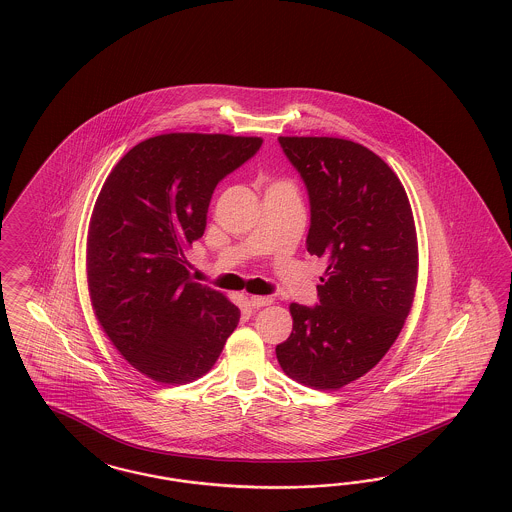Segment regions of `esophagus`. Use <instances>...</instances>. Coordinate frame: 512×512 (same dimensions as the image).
Returning <instances> with one entry per match:
<instances>
[{
    "label": "esophagus",
    "mask_w": 512,
    "mask_h": 512,
    "mask_svg": "<svg viewBox=\"0 0 512 512\" xmlns=\"http://www.w3.org/2000/svg\"><path fill=\"white\" fill-rule=\"evenodd\" d=\"M274 302L272 297H265V295H251L249 297V304L253 306V308H265V306H270Z\"/></svg>",
    "instance_id": "1"
}]
</instances>
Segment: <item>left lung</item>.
I'll use <instances>...</instances> for the list:
<instances>
[{"mask_svg": "<svg viewBox=\"0 0 512 512\" xmlns=\"http://www.w3.org/2000/svg\"><path fill=\"white\" fill-rule=\"evenodd\" d=\"M310 196L306 249L325 261L314 308L291 302L293 331L276 346L282 371L302 386L340 389L388 353L410 314L418 238L405 187L361 143L282 136Z\"/></svg>", "mask_w": 512, "mask_h": 512, "instance_id": "obj_1", "label": "left lung"}]
</instances>
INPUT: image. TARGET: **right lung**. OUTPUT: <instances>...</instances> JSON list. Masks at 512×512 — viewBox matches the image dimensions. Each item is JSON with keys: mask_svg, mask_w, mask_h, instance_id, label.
<instances>
[{"mask_svg": "<svg viewBox=\"0 0 512 512\" xmlns=\"http://www.w3.org/2000/svg\"><path fill=\"white\" fill-rule=\"evenodd\" d=\"M261 143L160 134L132 147L96 198L87 236L94 316L124 359L159 384L210 372L240 321L223 293L191 280L185 253L206 230L215 185Z\"/></svg>", "mask_w": 512, "mask_h": 512, "instance_id": "add662e5", "label": "right lung"}]
</instances>
